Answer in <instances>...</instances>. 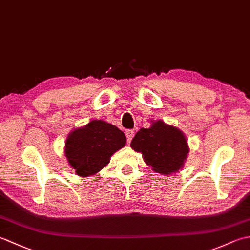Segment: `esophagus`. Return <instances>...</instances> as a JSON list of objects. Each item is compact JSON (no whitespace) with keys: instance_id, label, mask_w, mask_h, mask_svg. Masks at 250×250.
I'll list each match as a JSON object with an SVG mask.
<instances>
[{"instance_id":"34e87169","label":"esophagus","mask_w":250,"mask_h":250,"mask_svg":"<svg viewBox=\"0 0 250 250\" xmlns=\"http://www.w3.org/2000/svg\"><path fill=\"white\" fill-rule=\"evenodd\" d=\"M125 136H126V140H128V143H130L133 139L134 136V131L133 130H126L125 131Z\"/></svg>"}]
</instances>
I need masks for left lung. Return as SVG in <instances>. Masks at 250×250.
Returning a JSON list of instances; mask_svg holds the SVG:
<instances>
[{"instance_id":"1","label":"left lung","mask_w":250,"mask_h":250,"mask_svg":"<svg viewBox=\"0 0 250 250\" xmlns=\"http://www.w3.org/2000/svg\"><path fill=\"white\" fill-rule=\"evenodd\" d=\"M148 129L142 128L131 142V148L141 152L152 171L171 175L184 167L189 153L187 137L177 126L162 120L150 121Z\"/></svg>"}]
</instances>
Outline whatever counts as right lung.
<instances>
[{"instance_id":"right-lung-1","label":"right lung","mask_w":250,"mask_h":250,"mask_svg":"<svg viewBox=\"0 0 250 250\" xmlns=\"http://www.w3.org/2000/svg\"><path fill=\"white\" fill-rule=\"evenodd\" d=\"M124 132L104 120L94 119L67 135L64 155L78 176L99 173L109 163L110 157L125 147Z\"/></svg>"}]
</instances>
